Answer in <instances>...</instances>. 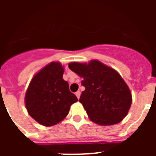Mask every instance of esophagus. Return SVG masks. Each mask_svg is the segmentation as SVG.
Here are the masks:
<instances>
[{
    "instance_id": "34e87169",
    "label": "esophagus",
    "mask_w": 156,
    "mask_h": 156,
    "mask_svg": "<svg viewBox=\"0 0 156 156\" xmlns=\"http://www.w3.org/2000/svg\"><path fill=\"white\" fill-rule=\"evenodd\" d=\"M76 96L77 98L78 99L80 98V90H78V91L76 92Z\"/></svg>"
}]
</instances>
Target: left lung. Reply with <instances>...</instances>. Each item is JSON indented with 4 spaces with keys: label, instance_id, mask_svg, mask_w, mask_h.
<instances>
[{
    "label": "left lung",
    "instance_id": "8db88e82",
    "mask_svg": "<svg viewBox=\"0 0 156 156\" xmlns=\"http://www.w3.org/2000/svg\"><path fill=\"white\" fill-rule=\"evenodd\" d=\"M69 68L83 77L85 87L80 102L95 123L110 126L120 122L132 102L129 87L118 73L97 60L88 64L72 62Z\"/></svg>",
    "mask_w": 156,
    "mask_h": 156
}]
</instances>
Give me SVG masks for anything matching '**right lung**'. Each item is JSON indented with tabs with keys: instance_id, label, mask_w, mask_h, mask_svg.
Wrapping results in <instances>:
<instances>
[{
	"instance_id": "add662e5",
	"label": "right lung",
	"mask_w": 156,
	"mask_h": 156,
	"mask_svg": "<svg viewBox=\"0 0 156 156\" xmlns=\"http://www.w3.org/2000/svg\"><path fill=\"white\" fill-rule=\"evenodd\" d=\"M64 69L59 62H51L32 79L25 101L33 119L45 126L55 125L65 119L70 106L78 99L62 78Z\"/></svg>"
}]
</instances>
